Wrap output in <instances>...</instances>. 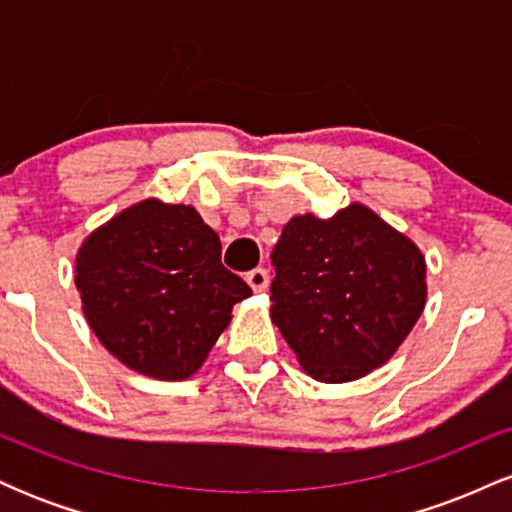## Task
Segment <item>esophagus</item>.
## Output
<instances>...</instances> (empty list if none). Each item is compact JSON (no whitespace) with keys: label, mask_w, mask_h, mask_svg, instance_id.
<instances>
[{"label":"esophagus","mask_w":512,"mask_h":512,"mask_svg":"<svg viewBox=\"0 0 512 512\" xmlns=\"http://www.w3.org/2000/svg\"><path fill=\"white\" fill-rule=\"evenodd\" d=\"M245 279H248V284L252 286V291H264L269 286V272L264 267H257V269H252V272H248V276H245Z\"/></svg>","instance_id":"34e87169"}]
</instances>
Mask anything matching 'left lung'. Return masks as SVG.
I'll use <instances>...</instances> for the list:
<instances>
[{
    "label": "left lung",
    "instance_id": "left-lung-1",
    "mask_svg": "<svg viewBox=\"0 0 512 512\" xmlns=\"http://www.w3.org/2000/svg\"><path fill=\"white\" fill-rule=\"evenodd\" d=\"M272 264V322L320 383L383 366L424 313V255L358 202L332 219L293 216Z\"/></svg>",
    "mask_w": 512,
    "mask_h": 512
}]
</instances>
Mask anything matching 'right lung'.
Wrapping results in <instances>:
<instances>
[{
    "instance_id": "right-lung-1",
    "label": "right lung",
    "mask_w": 512,
    "mask_h": 512,
    "mask_svg": "<svg viewBox=\"0 0 512 512\" xmlns=\"http://www.w3.org/2000/svg\"><path fill=\"white\" fill-rule=\"evenodd\" d=\"M84 315L117 361L156 380H185L207 361L252 296L221 264V240L197 209L144 199L84 240L76 255Z\"/></svg>"
}]
</instances>
